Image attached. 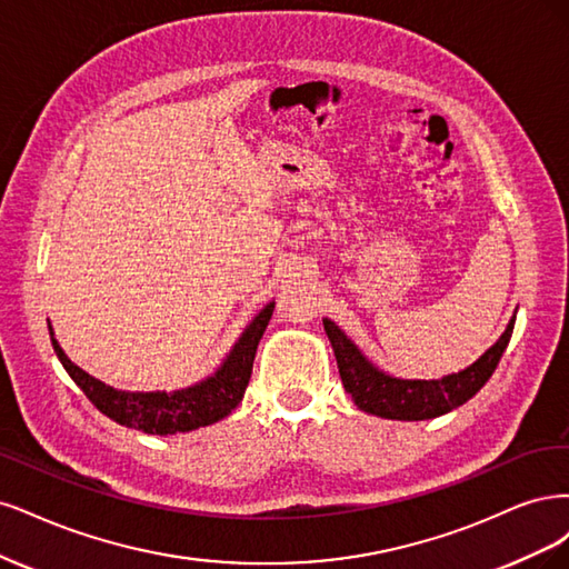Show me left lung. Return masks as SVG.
<instances>
[{
  "label": "left lung",
  "mask_w": 569,
  "mask_h": 569,
  "mask_svg": "<svg viewBox=\"0 0 569 569\" xmlns=\"http://www.w3.org/2000/svg\"><path fill=\"white\" fill-rule=\"evenodd\" d=\"M512 326H516V317L506 326L503 336L478 361L470 363L468 369L439 380H407L376 369L331 319H323L326 336L333 345L345 390L352 395L355 405L361 411L392 420H428L449 413L456 407H463L468 399L485 388L491 373L497 371L510 342Z\"/></svg>",
  "instance_id": "1"
}]
</instances>
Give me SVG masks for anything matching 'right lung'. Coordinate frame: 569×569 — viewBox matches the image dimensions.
I'll return each instance as SVG.
<instances>
[{"instance_id":"1","label":"right lung","mask_w":569,"mask_h":569,"mask_svg":"<svg viewBox=\"0 0 569 569\" xmlns=\"http://www.w3.org/2000/svg\"><path fill=\"white\" fill-rule=\"evenodd\" d=\"M273 302H269L258 317L250 321L233 345V350L219 366L214 376L203 382L191 385L187 390L174 392H122L97 378L84 373L80 366L72 363L59 347L49 326L53 352L61 359L68 376L78 382V388L89 397L101 413L124 428H134L146 435H177L217 423L227 418L246 395L248 380L252 373L254 352H258L260 338L271 319Z\"/></svg>"}]
</instances>
